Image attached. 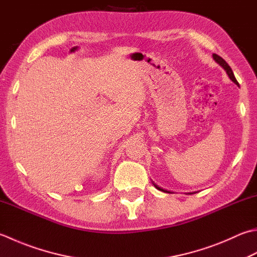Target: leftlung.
<instances>
[{"label": "left lung", "mask_w": 257, "mask_h": 257, "mask_svg": "<svg viewBox=\"0 0 257 257\" xmlns=\"http://www.w3.org/2000/svg\"><path fill=\"white\" fill-rule=\"evenodd\" d=\"M213 58H214V60L216 62H217L219 65H222V68L225 70L226 71V73L228 74V77H229V79L232 80V81L235 83V84H237L238 85V82H237V80L235 79V75H234V73H233V71H232V69H230V67L228 65V63L225 61V60L222 58V57H219L218 54H213ZM155 185V187L157 188V189H159V190H162V192H165V193H170V192H168V190H166V189H163V188H160L159 186H157L156 184H154Z\"/></svg>", "instance_id": "obj_1"}]
</instances>
